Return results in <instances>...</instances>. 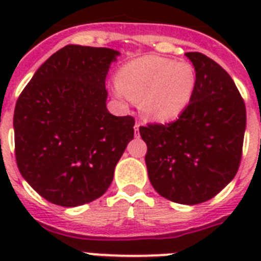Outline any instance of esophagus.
<instances>
[{"label":"esophagus","mask_w":261,"mask_h":261,"mask_svg":"<svg viewBox=\"0 0 261 261\" xmlns=\"http://www.w3.org/2000/svg\"><path fill=\"white\" fill-rule=\"evenodd\" d=\"M140 125H141V124L136 123V125H135V130H136V132H138V129H140Z\"/></svg>","instance_id":"1"}]
</instances>
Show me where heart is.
Instances as JSON below:
<instances>
[{
  "label": "heart",
  "mask_w": 261,
  "mask_h": 261,
  "mask_svg": "<svg viewBox=\"0 0 261 261\" xmlns=\"http://www.w3.org/2000/svg\"><path fill=\"white\" fill-rule=\"evenodd\" d=\"M195 68L187 61L158 56L132 60L120 69L112 93L121 103L138 100L142 115L153 121L177 119L192 102Z\"/></svg>",
  "instance_id": "1"
}]
</instances>
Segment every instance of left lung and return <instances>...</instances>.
Wrapping results in <instances>:
<instances>
[{
  "instance_id": "1",
  "label": "left lung",
  "mask_w": 261,
  "mask_h": 261,
  "mask_svg": "<svg viewBox=\"0 0 261 261\" xmlns=\"http://www.w3.org/2000/svg\"><path fill=\"white\" fill-rule=\"evenodd\" d=\"M186 56L196 71L192 102L176 121L140 126V135L154 190L170 201L196 205L220 193L238 171L246 106L216 61L199 52Z\"/></svg>"
}]
</instances>
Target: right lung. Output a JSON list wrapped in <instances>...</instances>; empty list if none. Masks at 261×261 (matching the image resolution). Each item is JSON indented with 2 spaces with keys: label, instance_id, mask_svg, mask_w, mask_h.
<instances>
[{
  "label": "right lung",
  "instance_id": "add662e5",
  "mask_svg": "<svg viewBox=\"0 0 261 261\" xmlns=\"http://www.w3.org/2000/svg\"><path fill=\"white\" fill-rule=\"evenodd\" d=\"M120 52L69 44L41 64L14 111L15 158L45 200L78 206L105 195L135 136L132 116L107 110L106 77Z\"/></svg>",
  "mask_w": 261,
  "mask_h": 261
}]
</instances>
